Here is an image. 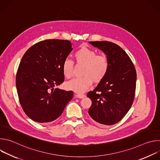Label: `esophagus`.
Segmentation results:
<instances>
[{
    "label": "esophagus",
    "instance_id": "34e87169",
    "mask_svg": "<svg viewBox=\"0 0 160 160\" xmlns=\"http://www.w3.org/2000/svg\"><path fill=\"white\" fill-rule=\"evenodd\" d=\"M75 96L78 99H82V98H84L85 97V95H84V94H77Z\"/></svg>",
    "mask_w": 160,
    "mask_h": 160
}]
</instances>
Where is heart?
Wrapping results in <instances>:
<instances>
[{"label": "heart", "mask_w": 160, "mask_h": 160, "mask_svg": "<svg viewBox=\"0 0 160 160\" xmlns=\"http://www.w3.org/2000/svg\"><path fill=\"white\" fill-rule=\"evenodd\" d=\"M77 62L84 64L82 77L75 78L66 83V88L77 93H83L89 88L92 83L100 82L106 75L109 69L108 58L88 48L83 47L76 52L75 54ZM74 62L66 58L62 65V73L67 78L73 75Z\"/></svg>", "instance_id": "heart-1"}]
</instances>
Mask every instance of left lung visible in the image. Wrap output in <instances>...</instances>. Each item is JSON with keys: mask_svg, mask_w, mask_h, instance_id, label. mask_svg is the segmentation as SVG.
<instances>
[{"mask_svg": "<svg viewBox=\"0 0 160 160\" xmlns=\"http://www.w3.org/2000/svg\"><path fill=\"white\" fill-rule=\"evenodd\" d=\"M108 58L109 69L98 86L88 92L92 103L90 117L101 125H112L120 122L133 101L137 74L128 54L117 44L108 41L89 42Z\"/></svg>", "mask_w": 160, "mask_h": 160, "instance_id": "8db88e82", "label": "left lung"}]
</instances>
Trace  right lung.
<instances>
[{
	"label": "right lung",
	"mask_w": 160,
	"mask_h": 160,
	"mask_svg": "<svg viewBox=\"0 0 160 160\" xmlns=\"http://www.w3.org/2000/svg\"><path fill=\"white\" fill-rule=\"evenodd\" d=\"M72 47L68 40H45L22 56L16 85L21 106L32 120L42 123L55 120L73 98V91L54 88L64 82L62 65Z\"/></svg>",
	"instance_id": "add662e5"
}]
</instances>
